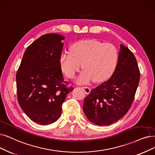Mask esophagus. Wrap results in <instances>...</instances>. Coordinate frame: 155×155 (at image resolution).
I'll list each match as a JSON object with an SVG mask.
<instances>
[{"instance_id":"1","label":"esophagus","mask_w":155,"mask_h":155,"mask_svg":"<svg viewBox=\"0 0 155 155\" xmlns=\"http://www.w3.org/2000/svg\"><path fill=\"white\" fill-rule=\"evenodd\" d=\"M82 88L84 90L86 94H89L90 93L91 90H90V88L89 87H87V86H84V87H83Z\"/></svg>"}]
</instances>
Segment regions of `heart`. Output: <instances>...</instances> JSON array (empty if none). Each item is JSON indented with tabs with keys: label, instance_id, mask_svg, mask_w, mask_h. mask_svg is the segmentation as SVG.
<instances>
[{
	"label": "heart",
	"instance_id": "1",
	"mask_svg": "<svg viewBox=\"0 0 155 155\" xmlns=\"http://www.w3.org/2000/svg\"><path fill=\"white\" fill-rule=\"evenodd\" d=\"M118 61V52L114 45L96 39L81 40L71 46L70 52L60 57L61 70L70 79L75 77L82 65L84 69L78 78L79 83L95 82L108 79L114 72Z\"/></svg>",
	"mask_w": 155,
	"mask_h": 155
}]
</instances>
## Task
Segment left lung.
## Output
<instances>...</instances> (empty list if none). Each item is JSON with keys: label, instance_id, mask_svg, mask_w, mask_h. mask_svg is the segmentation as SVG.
<instances>
[{"label": "left lung", "instance_id": "left-lung-1", "mask_svg": "<svg viewBox=\"0 0 155 155\" xmlns=\"http://www.w3.org/2000/svg\"><path fill=\"white\" fill-rule=\"evenodd\" d=\"M139 79L134 54L120 45L118 61L112 76L84 98L83 108L87 118L98 126H108L120 120L134 100Z\"/></svg>", "mask_w": 155, "mask_h": 155}]
</instances>
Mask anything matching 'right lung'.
<instances>
[{"mask_svg":"<svg viewBox=\"0 0 155 155\" xmlns=\"http://www.w3.org/2000/svg\"><path fill=\"white\" fill-rule=\"evenodd\" d=\"M65 37L47 34L33 42L25 52L16 76L18 101L24 113L41 125L56 121L67 94L60 57Z\"/></svg>","mask_w":155,"mask_h":155,"instance_id":"add662e5","label":"right lung"}]
</instances>
